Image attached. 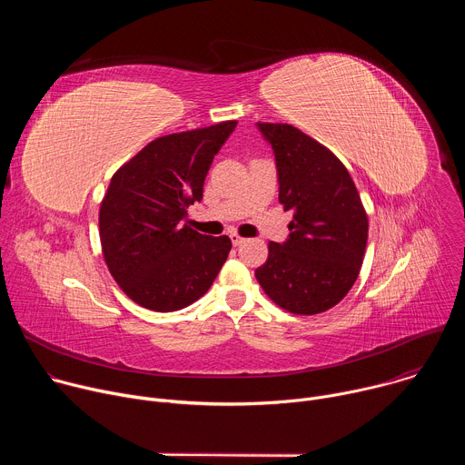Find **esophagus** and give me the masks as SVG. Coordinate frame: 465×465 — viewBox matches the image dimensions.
<instances>
[{"label":"esophagus","mask_w":465,"mask_h":465,"mask_svg":"<svg viewBox=\"0 0 465 465\" xmlns=\"http://www.w3.org/2000/svg\"><path fill=\"white\" fill-rule=\"evenodd\" d=\"M230 239H232L233 246H241L244 242V239L241 235H237V233H230Z\"/></svg>","instance_id":"esophagus-1"}]
</instances>
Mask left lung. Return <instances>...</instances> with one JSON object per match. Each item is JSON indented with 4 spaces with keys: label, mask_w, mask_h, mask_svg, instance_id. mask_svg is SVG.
Listing matches in <instances>:
<instances>
[{
    "label": "left lung",
    "mask_w": 465,
    "mask_h": 465,
    "mask_svg": "<svg viewBox=\"0 0 465 465\" xmlns=\"http://www.w3.org/2000/svg\"><path fill=\"white\" fill-rule=\"evenodd\" d=\"M272 147L280 203L292 212L289 237L269 242L255 278L276 305L294 314L335 307L353 287L368 241V217L341 160L287 123H257Z\"/></svg>",
    "instance_id": "obj_1"
}]
</instances>
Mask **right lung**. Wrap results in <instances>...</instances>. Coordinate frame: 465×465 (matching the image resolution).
Returning <instances> with one entry per match:
<instances>
[{
	"label": "right lung",
	"mask_w": 465,
	"mask_h": 465,
	"mask_svg": "<svg viewBox=\"0 0 465 465\" xmlns=\"http://www.w3.org/2000/svg\"><path fill=\"white\" fill-rule=\"evenodd\" d=\"M237 121L151 142L114 176L99 212L108 271L130 300L171 312L208 292L232 250L228 235L185 224L204 180Z\"/></svg>",
	"instance_id": "obj_1"
}]
</instances>
